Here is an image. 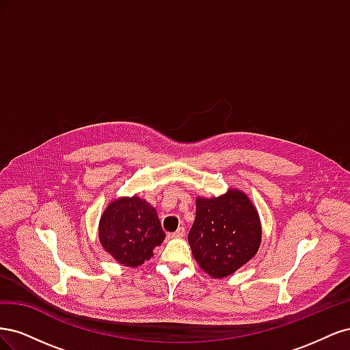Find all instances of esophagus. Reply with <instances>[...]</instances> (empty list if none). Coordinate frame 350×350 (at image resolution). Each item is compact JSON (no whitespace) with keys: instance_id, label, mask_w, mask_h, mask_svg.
<instances>
[{"instance_id":"obj_1","label":"esophagus","mask_w":350,"mask_h":350,"mask_svg":"<svg viewBox=\"0 0 350 350\" xmlns=\"http://www.w3.org/2000/svg\"><path fill=\"white\" fill-rule=\"evenodd\" d=\"M184 235H185V229L181 226V228H178L176 232H174V234H171L169 237H171V238H183Z\"/></svg>"}]
</instances>
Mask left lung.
<instances>
[{"mask_svg": "<svg viewBox=\"0 0 350 350\" xmlns=\"http://www.w3.org/2000/svg\"><path fill=\"white\" fill-rule=\"evenodd\" d=\"M188 242L198 266L211 278L230 276L258 251L261 224L257 210L237 188L220 197H197Z\"/></svg>", "mask_w": 350, "mask_h": 350, "instance_id": "1", "label": "left lung"}]
</instances>
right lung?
Wrapping results in <instances>:
<instances>
[{
  "mask_svg": "<svg viewBox=\"0 0 350 350\" xmlns=\"http://www.w3.org/2000/svg\"><path fill=\"white\" fill-rule=\"evenodd\" d=\"M165 237L154 207L137 196L113 200L99 221L102 247L126 267L150 260Z\"/></svg>",
  "mask_w": 350,
  "mask_h": 350,
  "instance_id": "1",
  "label": "right lung"
}]
</instances>
